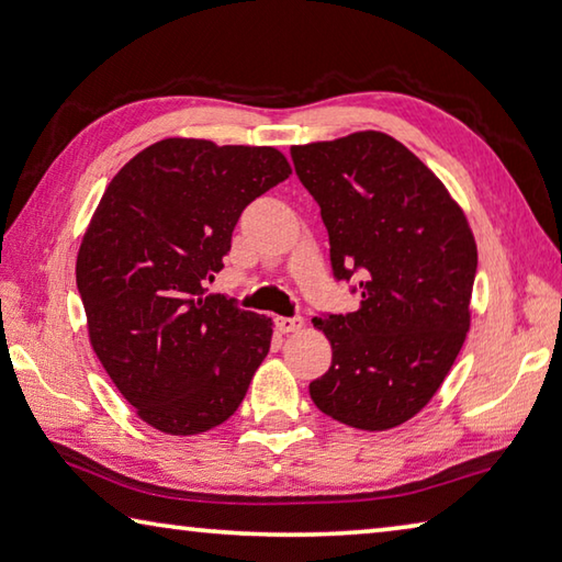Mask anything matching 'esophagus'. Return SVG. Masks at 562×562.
<instances>
[{"instance_id":"1","label":"esophagus","mask_w":562,"mask_h":562,"mask_svg":"<svg viewBox=\"0 0 562 562\" xmlns=\"http://www.w3.org/2000/svg\"><path fill=\"white\" fill-rule=\"evenodd\" d=\"M274 325H278V329L282 331V335H292V331H300L304 319L302 317H278L274 319Z\"/></svg>"}]
</instances>
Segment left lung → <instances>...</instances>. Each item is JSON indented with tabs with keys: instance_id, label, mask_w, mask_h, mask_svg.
<instances>
[{
	"instance_id": "obj_1",
	"label": "left lung",
	"mask_w": 562,
	"mask_h": 562,
	"mask_svg": "<svg viewBox=\"0 0 562 562\" xmlns=\"http://www.w3.org/2000/svg\"><path fill=\"white\" fill-rule=\"evenodd\" d=\"M290 154L319 203L335 278H359L361 294L357 312L312 319L331 367L310 396L355 429H394L439 392L471 327V225L434 170L382 131Z\"/></svg>"
}]
</instances>
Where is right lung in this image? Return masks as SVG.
Masks as SVG:
<instances>
[{"instance_id":"1","label":"right lung","mask_w":562,"mask_h":562,"mask_svg":"<svg viewBox=\"0 0 562 562\" xmlns=\"http://www.w3.org/2000/svg\"><path fill=\"white\" fill-rule=\"evenodd\" d=\"M272 146L164 138L133 156L83 233L76 284L89 341L123 398L170 436L211 431L243 404L272 319L207 294L245 205L290 178Z\"/></svg>"}]
</instances>
